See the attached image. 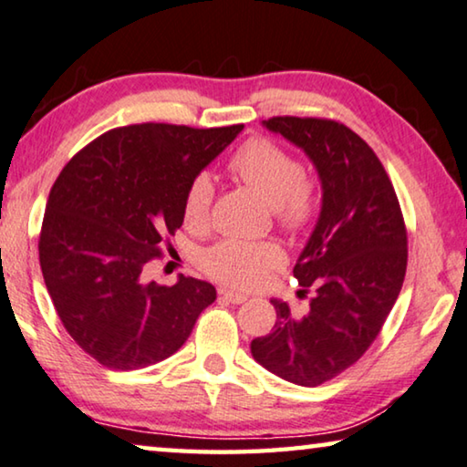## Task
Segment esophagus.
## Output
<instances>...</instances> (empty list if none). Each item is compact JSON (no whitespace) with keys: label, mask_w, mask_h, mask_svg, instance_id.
Segmentation results:
<instances>
[{"label":"esophagus","mask_w":467,"mask_h":467,"mask_svg":"<svg viewBox=\"0 0 467 467\" xmlns=\"http://www.w3.org/2000/svg\"><path fill=\"white\" fill-rule=\"evenodd\" d=\"M246 298H248L246 294H240V292H234V290H227V288H219V300H225V303L242 305Z\"/></svg>","instance_id":"34e87169"}]
</instances>
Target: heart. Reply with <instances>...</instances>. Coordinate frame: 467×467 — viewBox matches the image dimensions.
Segmentation results:
<instances>
[{
  "label": "heart",
  "instance_id": "1",
  "mask_svg": "<svg viewBox=\"0 0 467 467\" xmlns=\"http://www.w3.org/2000/svg\"><path fill=\"white\" fill-rule=\"evenodd\" d=\"M229 171L274 206L279 225L290 232H305L319 211V196L303 167L277 143L250 140L229 161ZM214 185L206 173L192 179L183 198V221L202 232L211 225ZM285 263V254L275 242L223 240L204 250L200 265L204 274L232 288H256L274 269Z\"/></svg>",
  "mask_w": 467,
  "mask_h": 467
}]
</instances>
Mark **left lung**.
<instances>
[{"instance_id": "1", "label": "left lung", "mask_w": 467, "mask_h": 467, "mask_svg": "<svg viewBox=\"0 0 467 467\" xmlns=\"http://www.w3.org/2000/svg\"><path fill=\"white\" fill-rule=\"evenodd\" d=\"M269 131L305 150L319 173L321 213L294 265L311 308L296 319L271 300L274 332L250 342L254 361L298 386H319L357 363L378 338L403 288L407 229L382 162L347 125L274 117Z\"/></svg>"}]
</instances>
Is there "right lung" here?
Masks as SVG:
<instances>
[{
    "instance_id": "add662e5",
    "label": "right lung",
    "mask_w": 467,
    "mask_h": 467,
    "mask_svg": "<svg viewBox=\"0 0 467 467\" xmlns=\"http://www.w3.org/2000/svg\"><path fill=\"white\" fill-rule=\"evenodd\" d=\"M242 129H110L56 179L39 234L41 274L70 338L104 368L141 369L177 353L217 298L202 279L159 285L141 271L182 227L192 179Z\"/></svg>"
}]
</instances>
